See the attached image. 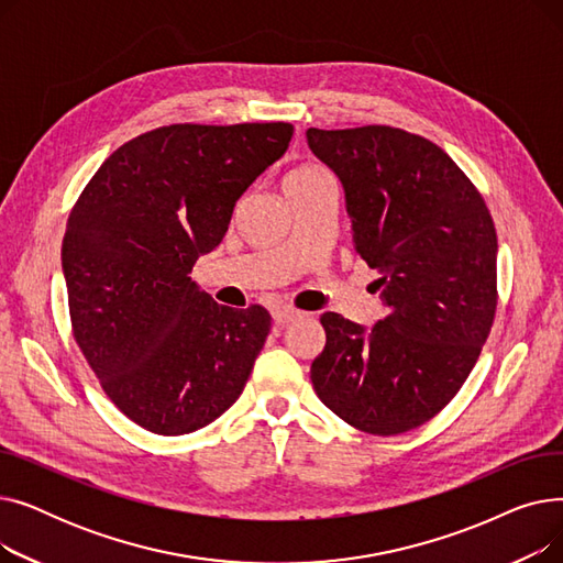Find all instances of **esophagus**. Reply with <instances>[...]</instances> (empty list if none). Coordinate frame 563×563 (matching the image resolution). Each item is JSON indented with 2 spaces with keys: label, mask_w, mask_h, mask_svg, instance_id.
<instances>
[{
  "label": "esophagus",
  "mask_w": 563,
  "mask_h": 563,
  "mask_svg": "<svg viewBox=\"0 0 563 563\" xmlns=\"http://www.w3.org/2000/svg\"><path fill=\"white\" fill-rule=\"evenodd\" d=\"M272 317H274L276 323H291V321L301 319L303 312H301V310H294V308H289V306H276V308L272 310Z\"/></svg>",
  "instance_id": "34e87169"
}]
</instances>
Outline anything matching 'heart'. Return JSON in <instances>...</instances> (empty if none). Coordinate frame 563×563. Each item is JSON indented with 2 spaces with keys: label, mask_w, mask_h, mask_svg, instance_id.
<instances>
[{
  "label": "heart",
  "mask_w": 563,
  "mask_h": 563,
  "mask_svg": "<svg viewBox=\"0 0 563 563\" xmlns=\"http://www.w3.org/2000/svg\"><path fill=\"white\" fill-rule=\"evenodd\" d=\"M323 180H331L327 170L314 166V164H301V166H294L283 177V189H287V187H303V185L323 183Z\"/></svg>",
  "instance_id": "1"
}]
</instances>
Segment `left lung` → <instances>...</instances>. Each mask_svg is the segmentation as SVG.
Here are the masks:
<instances>
[{"label": "left lung", "instance_id": "1", "mask_svg": "<svg viewBox=\"0 0 563 563\" xmlns=\"http://www.w3.org/2000/svg\"><path fill=\"white\" fill-rule=\"evenodd\" d=\"M342 183L353 251L380 274L388 314L367 331L323 312L312 388L338 418L374 435L429 422L461 390L497 306V234L454 159L388 125L306 132Z\"/></svg>", "mask_w": 563, "mask_h": 563}]
</instances>
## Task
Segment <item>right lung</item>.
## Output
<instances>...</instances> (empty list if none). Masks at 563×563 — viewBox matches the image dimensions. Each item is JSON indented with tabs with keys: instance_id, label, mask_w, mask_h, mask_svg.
<instances>
[{
	"instance_id": "1",
	"label": "right lung",
	"mask_w": 563,
	"mask_h": 563,
	"mask_svg": "<svg viewBox=\"0 0 563 563\" xmlns=\"http://www.w3.org/2000/svg\"><path fill=\"white\" fill-rule=\"evenodd\" d=\"M289 123L168 125L104 159L62 249L73 333L107 397L139 427L183 435L240 399L272 329L262 306H219L191 278Z\"/></svg>"
}]
</instances>
